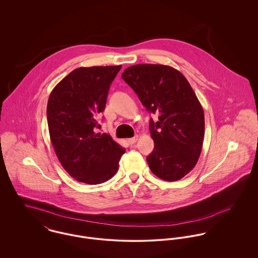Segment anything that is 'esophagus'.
<instances>
[{"instance_id": "1", "label": "esophagus", "mask_w": 258, "mask_h": 258, "mask_svg": "<svg viewBox=\"0 0 258 258\" xmlns=\"http://www.w3.org/2000/svg\"><path fill=\"white\" fill-rule=\"evenodd\" d=\"M137 140H138V136H135V137H133V138L128 139L127 142H128L129 145H133V144H135V143L137 142Z\"/></svg>"}]
</instances>
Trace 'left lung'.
<instances>
[{
	"label": "left lung",
	"instance_id": "8db88e82",
	"mask_svg": "<svg viewBox=\"0 0 258 258\" xmlns=\"http://www.w3.org/2000/svg\"><path fill=\"white\" fill-rule=\"evenodd\" d=\"M122 78L135 91L149 112L150 133L155 147L147 157L158 178L175 182L196 166L205 136L203 107L188 81L179 71L162 64H136Z\"/></svg>",
	"mask_w": 258,
	"mask_h": 258
}]
</instances>
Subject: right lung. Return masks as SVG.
I'll list each match as a JSON object with an SVG mask.
<instances>
[{
  "mask_svg": "<svg viewBox=\"0 0 258 258\" xmlns=\"http://www.w3.org/2000/svg\"><path fill=\"white\" fill-rule=\"evenodd\" d=\"M117 67L79 68L67 75L47 101L50 141L64 170L76 181L104 183L118 171L125 149L110 135L95 133L98 113L105 109Z\"/></svg>",
  "mask_w": 258,
  "mask_h": 258,
  "instance_id": "1",
  "label": "right lung"
}]
</instances>
